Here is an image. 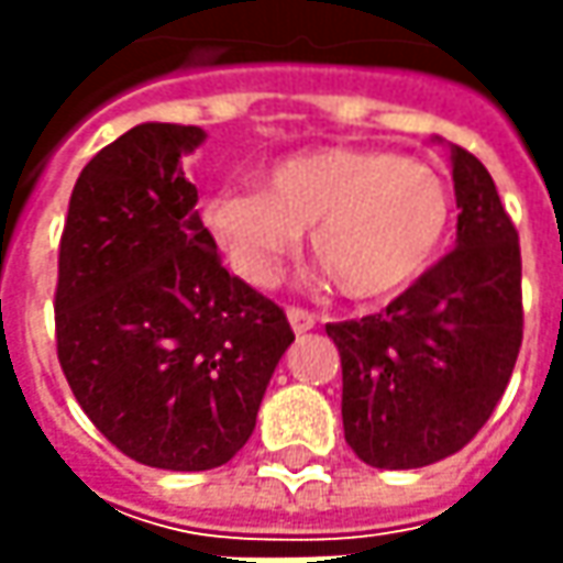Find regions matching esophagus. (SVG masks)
I'll use <instances>...</instances> for the list:
<instances>
[{
	"mask_svg": "<svg viewBox=\"0 0 563 563\" xmlns=\"http://www.w3.org/2000/svg\"><path fill=\"white\" fill-rule=\"evenodd\" d=\"M288 322H291V329L297 335H307L310 329H316V316L310 310H300V307L288 310Z\"/></svg>",
	"mask_w": 563,
	"mask_h": 563,
	"instance_id": "esophagus-1",
	"label": "esophagus"
}]
</instances>
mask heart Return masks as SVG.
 Instances as JSON below:
<instances>
[{"label": "heart", "instance_id": "obj_1", "mask_svg": "<svg viewBox=\"0 0 563 563\" xmlns=\"http://www.w3.org/2000/svg\"><path fill=\"white\" fill-rule=\"evenodd\" d=\"M206 228L253 285L310 231L313 260L351 300H382L429 269L451 228V190L432 165L391 150L322 146L275 163L256 187L209 197Z\"/></svg>", "mask_w": 563, "mask_h": 563}]
</instances>
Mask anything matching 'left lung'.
<instances>
[{"instance_id":"1","label":"left lung","mask_w":563,"mask_h":563,"mask_svg":"<svg viewBox=\"0 0 563 563\" xmlns=\"http://www.w3.org/2000/svg\"><path fill=\"white\" fill-rule=\"evenodd\" d=\"M457 247L382 313L329 322L344 439L363 464L417 470L457 454L492 417L523 341L520 244L495 181L451 143Z\"/></svg>"}]
</instances>
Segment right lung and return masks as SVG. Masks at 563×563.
<instances>
[{
	"label": "right lung",
	"instance_id": "1",
	"mask_svg": "<svg viewBox=\"0 0 563 563\" xmlns=\"http://www.w3.org/2000/svg\"><path fill=\"white\" fill-rule=\"evenodd\" d=\"M206 134L146 121L84 165L58 244L55 347L77 404L131 461L228 464L294 332L228 275L181 156Z\"/></svg>",
	"mask_w": 563,
	"mask_h": 563
}]
</instances>
